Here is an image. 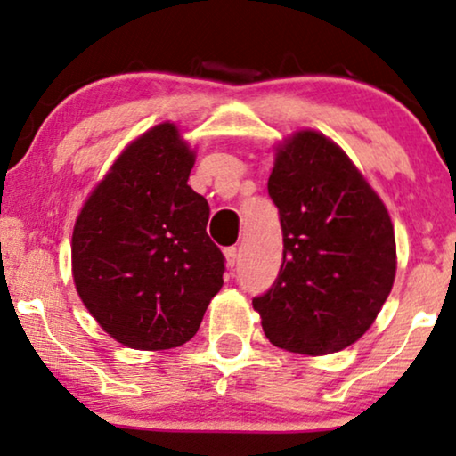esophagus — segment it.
I'll list each match as a JSON object with an SVG mask.
<instances>
[{"instance_id": "esophagus-1", "label": "esophagus", "mask_w": 456, "mask_h": 456, "mask_svg": "<svg viewBox=\"0 0 456 456\" xmlns=\"http://www.w3.org/2000/svg\"><path fill=\"white\" fill-rule=\"evenodd\" d=\"M225 260H227L229 268H233L237 265V248H227L225 249Z\"/></svg>"}]
</instances>
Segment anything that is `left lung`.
<instances>
[{"label":"left lung","mask_w":456,"mask_h":456,"mask_svg":"<svg viewBox=\"0 0 456 456\" xmlns=\"http://www.w3.org/2000/svg\"><path fill=\"white\" fill-rule=\"evenodd\" d=\"M268 194L283 229V265L271 289L252 299L266 338L301 355L349 347L395 283L387 207L349 157L312 130L281 146Z\"/></svg>","instance_id":"8db88e82"}]
</instances>
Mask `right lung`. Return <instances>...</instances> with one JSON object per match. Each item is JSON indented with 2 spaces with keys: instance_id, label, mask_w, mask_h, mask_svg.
<instances>
[{
  "instance_id": "obj_1",
  "label": "right lung",
  "mask_w": 456,
  "mask_h": 456,
  "mask_svg": "<svg viewBox=\"0 0 456 456\" xmlns=\"http://www.w3.org/2000/svg\"><path fill=\"white\" fill-rule=\"evenodd\" d=\"M191 167L177 127L155 126L121 152L74 225L76 291L126 347L190 341L223 287L225 256L207 233V198L188 185Z\"/></svg>"
}]
</instances>
